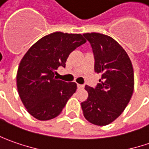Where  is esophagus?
I'll return each mask as SVG.
<instances>
[{
	"label": "esophagus",
	"instance_id": "esophagus-1",
	"mask_svg": "<svg viewBox=\"0 0 149 149\" xmlns=\"http://www.w3.org/2000/svg\"><path fill=\"white\" fill-rule=\"evenodd\" d=\"M84 85H81V84H77V88L78 89H83L84 88Z\"/></svg>",
	"mask_w": 149,
	"mask_h": 149
}]
</instances>
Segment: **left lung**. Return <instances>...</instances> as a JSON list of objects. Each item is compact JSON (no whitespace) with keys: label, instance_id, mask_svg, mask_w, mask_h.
Here are the masks:
<instances>
[{"label":"left lung","instance_id":"1","mask_svg":"<svg viewBox=\"0 0 149 149\" xmlns=\"http://www.w3.org/2000/svg\"><path fill=\"white\" fill-rule=\"evenodd\" d=\"M90 42L95 58L94 69L101 73L95 88L88 92L81 109L86 120L104 126L117 119L129 104L134 87V69L125 50L111 37L100 33H83Z\"/></svg>","mask_w":149,"mask_h":149}]
</instances>
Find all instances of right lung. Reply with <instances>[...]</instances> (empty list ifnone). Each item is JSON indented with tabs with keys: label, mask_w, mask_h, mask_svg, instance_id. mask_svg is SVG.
Listing matches in <instances>:
<instances>
[{
	"label": "right lung",
	"mask_w": 149,
	"mask_h": 149,
	"mask_svg": "<svg viewBox=\"0 0 149 149\" xmlns=\"http://www.w3.org/2000/svg\"><path fill=\"white\" fill-rule=\"evenodd\" d=\"M80 33L54 32L38 40L24 54L16 75L17 90L22 103L39 120L58 116L77 90L75 82L54 77L60 66L65 68L69 54L85 44Z\"/></svg>",
	"instance_id": "add662e5"
}]
</instances>
